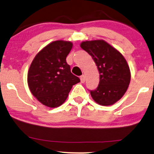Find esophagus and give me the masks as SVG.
<instances>
[{
	"mask_svg": "<svg viewBox=\"0 0 154 154\" xmlns=\"http://www.w3.org/2000/svg\"><path fill=\"white\" fill-rule=\"evenodd\" d=\"M86 78H85V75H82L80 77V79H81V83H84L85 82V80H86Z\"/></svg>",
	"mask_w": 154,
	"mask_h": 154,
	"instance_id": "1",
	"label": "esophagus"
}]
</instances>
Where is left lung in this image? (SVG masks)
I'll use <instances>...</instances> for the list:
<instances>
[{"mask_svg": "<svg viewBox=\"0 0 154 154\" xmlns=\"http://www.w3.org/2000/svg\"><path fill=\"white\" fill-rule=\"evenodd\" d=\"M81 47L92 57L100 74L99 84L90 91L102 106L113 105L122 98L131 81V72L123 55L103 40L84 41Z\"/></svg>", "mask_w": 154, "mask_h": 154, "instance_id": "left-lung-1", "label": "left lung"}]
</instances>
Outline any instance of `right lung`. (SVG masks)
I'll return each instance as SVG.
<instances>
[{"instance_id": "1", "label": "right lung", "mask_w": 154, "mask_h": 154, "mask_svg": "<svg viewBox=\"0 0 154 154\" xmlns=\"http://www.w3.org/2000/svg\"><path fill=\"white\" fill-rule=\"evenodd\" d=\"M72 46L73 43L69 41L49 43L35 56L28 70L30 91L38 100L48 107L62 105L72 86L80 82L66 62Z\"/></svg>"}]
</instances>
